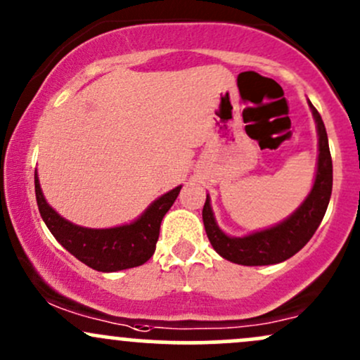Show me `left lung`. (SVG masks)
<instances>
[{
  "mask_svg": "<svg viewBox=\"0 0 360 360\" xmlns=\"http://www.w3.org/2000/svg\"><path fill=\"white\" fill-rule=\"evenodd\" d=\"M311 108L316 123H318L319 135L318 172H316L314 187H312L311 194L304 200L302 206L283 223L242 238L228 237L219 230L214 221V216H212L210 195H207L202 207L204 228H206L212 249L221 257L243 266L276 264V262L287 261L293 254L299 252L318 230L324 218V212H326L328 202H330L331 188H333V163H331L330 146H328V135L323 118L312 104Z\"/></svg>",
  "mask_w": 360,
  "mask_h": 360,
  "instance_id": "1",
  "label": "left lung"
}]
</instances>
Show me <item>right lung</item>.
<instances>
[{"label": "right lung", "mask_w": 360, "mask_h": 360, "mask_svg": "<svg viewBox=\"0 0 360 360\" xmlns=\"http://www.w3.org/2000/svg\"><path fill=\"white\" fill-rule=\"evenodd\" d=\"M36 185L37 207L44 219L46 226L72 256H75L89 268L96 271L111 273L120 269L135 268L149 261L156 250V242L160 237V226L163 216L175 202L180 188L176 187L168 194L161 195L148 207V211L125 226L106 228V230H92V228L77 226L61 218L58 212L49 207L41 192L37 173L34 175Z\"/></svg>", "instance_id": "right-lung-1"}]
</instances>
